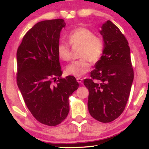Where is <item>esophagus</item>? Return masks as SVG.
I'll use <instances>...</instances> for the list:
<instances>
[{
    "instance_id": "34e87169",
    "label": "esophagus",
    "mask_w": 149,
    "mask_h": 149,
    "mask_svg": "<svg viewBox=\"0 0 149 149\" xmlns=\"http://www.w3.org/2000/svg\"><path fill=\"white\" fill-rule=\"evenodd\" d=\"M76 79H77V81L78 83H79V84H82V82H83V78L78 77L76 78Z\"/></svg>"
}]
</instances>
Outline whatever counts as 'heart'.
Returning a JSON list of instances; mask_svg holds the SVG:
<instances>
[{"label": "heart", "instance_id": "heart-1", "mask_svg": "<svg viewBox=\"0 0 149 149\" xmlns=\"http://www.w3.org/2000/svg\"><path fill=\"white\" fill-rule=\"evenodd\" d=\"M68 40L73 46L81 47L79 54L81 58L68 65L66 73L81 77L90 69V60L93 62L99 60L104 50V41L102 38L95 35L91 30L85 27H78L72 30L68 36ZM69 43L60 42L57 47L58 56L64 61H68L71 58Z\"/></svg>", "mask_w": 149, "mask_h": 149}]
</instances>
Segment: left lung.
<instances>
[{
	"instance_id": "left-lung-1",
	"label": "left lung",
	"mask_w": 149,
	"mask_h": 149,
	"mask_svg": "<svg viewBox=\"0 0 149 149\" xmlns=\"http://www.w3.org/2000/svg\"><path fill=\"white\" fill-rule=\"evenodd\" d=\"M100 31L104 50L91 72L84 79L89 90L88 109L99 122L108 123L116 119L124 110L130 94L134 73L127 40L110 20L102 24Z\"/></svg>"
}]
</instances>
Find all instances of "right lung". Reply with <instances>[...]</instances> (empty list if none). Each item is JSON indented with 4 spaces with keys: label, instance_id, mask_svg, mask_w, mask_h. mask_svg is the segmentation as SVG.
Returning a JSON list of instances; mask_svg holds the SVG:
<instances>
[{
    "label": "right lung",
    "instance_id": "1",
    "mask_svg": "<svg viewBox=\"0 0 149 149\" xmlns=\"http://www.w3.org/2000/svg\"><path fill=\"white\" fill-rule=\"evenodd\" d=\"M63 19L39 22L24 35L17 50V84L27 108L42 124L61 123L70 110L69 97L79 84L62 78L57 47Z\"/></svg>",
    "mask_w": 149,
    "mask_h": 149
}]
</instances>
